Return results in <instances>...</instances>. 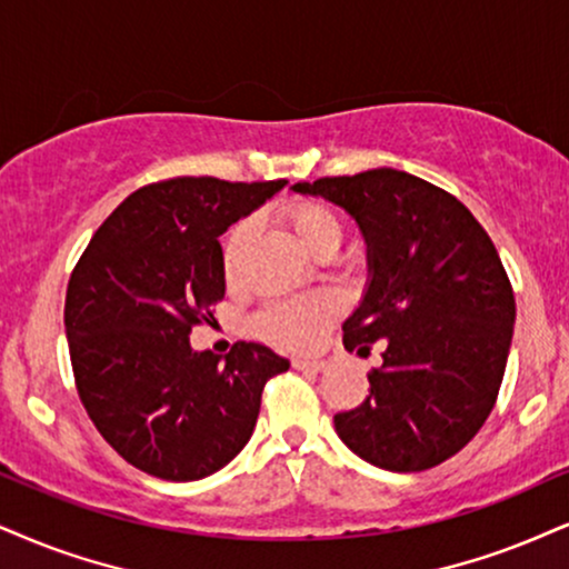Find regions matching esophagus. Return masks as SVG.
Segmentation results:
<instances>
[{"label":"esophagus","instance_id":"1","mask_svg":"<svg viewBox=\"0 0 569 569\" xmlns=\"http://www.w3.org/2000/svg\"><path fill=\"white\" fill-rule=\"evenodd\" d=\"M292 367L300 369V371H313V375H317V371L327 369V361H321V359H292Z\"/></svg>","mask_w":569,"mask_h":569}]
</instances>
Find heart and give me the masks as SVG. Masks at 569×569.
Here are the masks:
<instances>
[{
    "mask_svg": "<svg viewBox=\"0 0 569 569\" xmlns=\"http://www.w3.org/2000/svg\"><path fill=\"white\" fill-rule=\"evenodd\" d=\"M282 219L290 227L292 234L298 237V242L306 250H317L321 244H332L338 248L342 223L332 208L317 200H303L292 202L284 208ZM248 223L240 221L229 229L227 240H223V269L227 273L234 271L237 258L244 240H248ZM340 313V300L335 292L317 290L308 292V296L296 298H282L273 300L256 317V332L263 340L273 342V346L282 348H296L306 350L313 348L319 342L325 329L338 319Z\"/></svg>",
    "mask_w": 569,
    "mask_h": 569,
    "instance_id": "1",
    "label": "heart"
}]
</instances>
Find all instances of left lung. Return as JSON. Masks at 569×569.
Returning a JSON list of instances; mask_svg holds the SVG:
<instances>
[{"label": "left lung", "mask_w": 569, "mask_h": 569, "mask_svg": "<svg viewBox=\"0 0 569 569\" xmlns=\"http://www.w3.org/2000/svg\"><path fill=\"white\" fill-rule=\"evenodd\" d=\"M292 189L359 223L371 279L342 342L359 353L388 346L369 371L367 401L335 413V430L380 469L438 467L478 435L499 398L517 313L499 250L453 194L396 168Z\"/></svg>", "instance_id": "8db88e82"}]
</instances>
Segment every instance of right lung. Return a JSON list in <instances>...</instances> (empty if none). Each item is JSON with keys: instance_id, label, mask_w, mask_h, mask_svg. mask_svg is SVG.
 <instances>
[{"instance_id": "add662e5", "label": "right lung", "mask_w": 569, "mask_h": 569, "mask_svg": "<svg viewBox=\"0 0 569 569\" xmlns=\"http://www.w3.org/2000/svg\"><path fill=\"white\" fill-rule=\"evenodd\" d=\"M284 184H147L104 219L70 273L66 332L83 409L152 478L200 480L229 465L250 440L263 385L290 369L258 342H234L223 361L189 346L227 290L219 237Z\"/></svg>"}]
</instances>
